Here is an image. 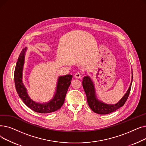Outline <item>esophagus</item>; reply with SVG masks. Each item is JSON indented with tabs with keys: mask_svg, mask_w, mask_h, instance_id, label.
<instances>
[{
	"mask_svg": "<svg viewBox=\"0 0 146 146\" xmlns=\"http://www.w3.org/2000/svg\"><path fill=\"white\" fill-rule=\"evenodd\" d=\"M82 76V74L80 73V72H77L75 74H74V77L76 78V79H80L81 77Z\"/></svg>",
	"mask_w": 146,
	"mask_h": 146,
	"instance_id": "esophagus-1",
	"label": "esophagus"
}]
</instances>
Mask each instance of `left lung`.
I'll return each mask as SVG.
<instances>
[{
	"instance_id": "1",
	"label": "left lung",
	"mask_w": 146,
	"mask_h": 146,
	"mask_svg": "<svg viewBox=\"0 0 146 146\" xmlns=\"http://www.w3.org/2000/svg\"><path fill=\"white\" fill-rule=\"evenodd\" d=\"M132 78L131 82L130 83L129 86L127 91L125 94L124 95L118 103L115 104H107L101 101H99L97 98L96 94V90L95 88L94 83L88 76H85L83 78L82 85L84 90L87 97V101L90 108L94 112L99 114H108L111 112L115 111L121 107H122L125 103L127 99L129 96L130 90H131V85L133 82V71H132Z\"/></svg>"
}]
</instances>
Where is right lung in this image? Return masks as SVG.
Segmentation results:
<instances>
[{
    "instance_id": "1",
    "label": "right lung",
    "mask_w": 146,
    "mask_h": 146,
    "mask_svg": "<svg viewBox=\"0 0 146 146\" xmlns=\"http://www.w3.org/2000/svg\"><path fill=\"white\" fill-rule=\"evenodd\" d=\"M27 50V48L25 47L22 50L15 69L14 80L17 93L19 98L28 108L36 112L47 113L56 111L64 104L67 92L71 84L73 76L66 74L59 76L54 95L50 101L45 103H40L34 101L29 97L27 92V89L22 82L23 68Z\"/></svg>"
}]
</instances>
